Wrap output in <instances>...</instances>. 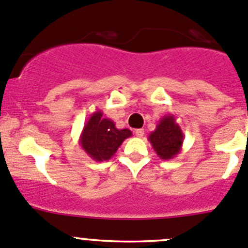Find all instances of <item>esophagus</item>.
I'll list each match as a JSON object with an SVG mask.
<instances>
[{"label":"esophagus","instance_id":"1","mask_svg":"<svg viewBox=\"0 0 248 248\" xmlns=\"http://www.w3.org/2000/svg\"><path fill=\"white\" fill-rule=\"evenodd\" d=\"M134 134H136L138 138H142V137H144V129H141V128L136 129V131H134Z\"/></svg>","mask_w":248,"mask_h":248}]
</instances>
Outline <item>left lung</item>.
I'll return each mask as SVG.
<instances>
[{"mask_svg": "<svg viewBox=\"0 0 248 248\" xmlns=\"http://www.w3.org/2000/svg\"><path fill=\"white\" fill-rule=\"evenodd\" d=\"M149 141L161 159H171L181 152L184 133L174 115H166L159 120L156 129L150 133Z\"/></svg>", "mask_w": 248, "mask_h": 248, "instance_id": "left-lung-1", "label": "left lung"}]
</instances>
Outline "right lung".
<instances>
[{"mask_svg": "<svg viewBox=\"0 0 248 248\" xmlns=\"http://www.w3.org/2000/svg\"><path fill=\"white\" fill-rule=\"evenodd\" d=\"M131 136L132 132L128 128H116L112 120L103 117V112L97 110L85 124L79 144L93 161L103 162L109 161L124 140Z\"/></svg>", "mask_w": 248, "mask_h": 248, "instance_id": "add662e5", "label": "right lung"}]
</instances>
